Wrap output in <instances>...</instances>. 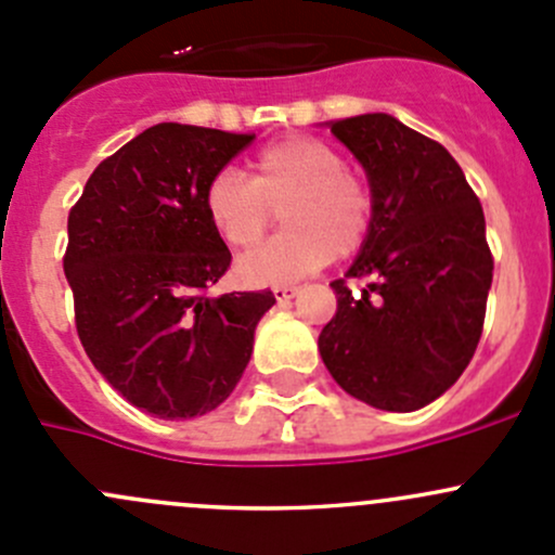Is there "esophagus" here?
Masks as SVG:
<instances>
[{"label": "esophagus", "instance_id": "1", "mask_svg": "<svg viewBox=\"0 0 555 555\" xmlns=\"http://www.w3.org/2000/svg\"><path fill=\"white\" fill-rule=\"evenodd\" d=\"M298 293H300V289L295 287V284H284V287H273V298H276L279 304H287V300H293Z\"/></svg>", "mask_w": 555, "mask_h": 555}]
</instances>
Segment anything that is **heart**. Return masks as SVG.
I'll return each mask as SVG.
<instances>
[{"mask_svg":"<svg viewBox=\"0 0 555 555\" xmlns=\"http://www.w3.org/2000/svg\"><path fill=\"white\" fill-rule=\"evenodd\" d=\"M273 209L287 231L238 257L236 273L249 287H284L327 266L333 251L354 255L373 225L371 184L313 137L268 144L251 158L249 179L222 169L204 190L206 220L231 249L260 242Z\"/></svg>","mask_w":555,"mask_h":555,"instance_id":"obj_1","label":"heart"}]
</instances>
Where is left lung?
<instances>
[{
    "instance_id": "8db88e82",
    "label": "left lung",
    "mask_w": 555,
    "mask_h": 555,
    "mask_svg": "<svg viewBox=\"0 0 555 555\" xmlns=\"http://www.w3.org/2000/svg\"><path fill=\"white\" fill-rule=\"evenodd\" d=\"M367 173L373 225L330 287L338 311L319 333L330 376L382 411H418L456 384L478 349L494 257L478 195L449 150L397 117L330 122Z\"/></svg>"
}]
</instances>
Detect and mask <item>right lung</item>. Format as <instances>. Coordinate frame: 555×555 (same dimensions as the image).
<instances>
[{"label": "right lung", "instance_id": "add662e5", "mask_svg": "<svg viewBox=\"0 0 555 555\" xmlns=\"http://www.w3.org/2000/svg\"><path fill=\"white\" fill-rule=\"evenodd\" d=\"M255 139L158 122L102 160L69 211L64 273L93 367L131 405L193 418L231 397L273 293L209 287L231 266L204 190Z\"/></svg>", "mask_w": 555, "mask_h": 555}]
</instances>
